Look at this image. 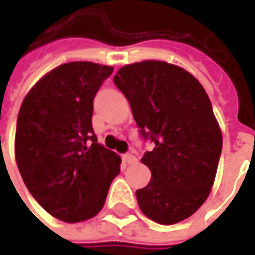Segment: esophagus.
Segmentation results:
<instances>
[{
	"label": "esophagus",
	"instance_id": "34e87169",
	"mask_svg": "<svg viewBox=\"0 0 255 255\" xmlns=\"http://www.w3.org/2000/svg\"><path fill=\"white\" fill-rule=\"evenodd\" d=\"M122 160L125 164H134V163L137 162L136 156H133V154H130V153H126V154H123Z\"/></svg>",
	"mask_w": 255,
	"mask_h": 255
}]
</instances>
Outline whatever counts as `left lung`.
I'll return each mask as SVG.
<instances>
[{
  "mask_svg": "<svg viewBox=\"0 0 255 255\" xmlns=\"http://www.w3.org/2000/svg\"><path fill=\"white\" fill-rule=\"evenodd\" d=\"M113 82L143 137L154 142L142 157L152 179L136 190L140 210L164 226L186 220L209 197L223 147L207 93L190 72L163 61L125 65Z\"/></svg>",
  "mask_w": 255,
  "mask_h": 255,
  "instance_id": "left-lung-1",
  "label": "left lung"
}]
</instances>
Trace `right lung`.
Here are the masks:
<instances>
[{"label": "right lung", "instance_id": "obj_1", "mask_svg": "<svg viewBox=\"0 0 255 255\" xmlns=\"http://www.w3.org/2000/svg\"><path fill=\"white\" fill-rule=\"evenodd\" d=\"M112 66L69 62L56 66L22 101L15 160L26 189L51 216L66 223L102 210L121 157L93 133V98Z\"/></svg>", "mask_w": 255, "mask_h": 255}]
</instances>
